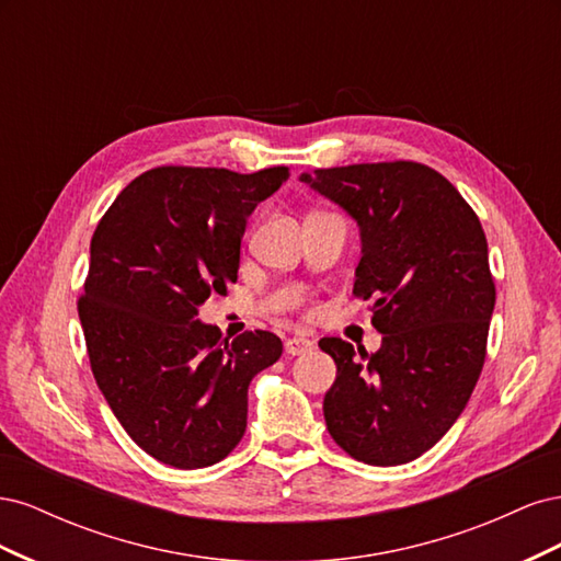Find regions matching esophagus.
I'll use <instances>...</instances> for the list:
<instances>
[{
	"label": "esophagus",
	"mask_w": 561,
	"mask_h": 561,
	"mask_svg": "<svg viewBox=\"0 0 561 561\" xmlns=\"http://www.w3.org/2000/svg\"><path fill=\"white\" fill-rule=\"evenodd\" d=\"M311 348H313V342L307 336H290L285 342V353L287 355H301V353H307Z\"/></svg>",
	"instance_id": "obj_1"
}]
</instances>
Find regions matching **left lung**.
<instances>
[{
  "label": "left lung",
  "instance_id": "8db88e82",
  "mask_svg": "<svg viewBox=\"0 0 561 561\" xmlns=\"http://www.w3.org/2000/svg\"><path fill=\"white\" fill-rule=\"evenodd\" d=\"M299 180L360 229L353 295L371 299L377 353L320 339L336 379L322 400L334 443L369 466L410 463L461 416L486 355L496 287L486 236L456 186L414 161L355 163Z\"/></svg>",
  "mask_w": 561,
  "mask_h": 561
}]
</instances>
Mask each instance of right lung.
I'll list each match as a JSON object with an SVG mask.
<instances>
[{"mask_svg": "<svg viewBox=\"0 0 561 561\" xmlns=\"http://www.w3.org/2000/svg\"><path fill=\"white\" fill-rule=\"evenodd\" d=\"M290 178L163 165L116 196L91 239L79 299L93 377L133 443L157 461L194 470L241 443L248 386L283 342L266 330L233 342L198 307L239 276L248 217Z\"/></svg>", "mask_w": 561, "mask_h": 561, "instance_id": "obj_1", "label": "right lung"}]
</instances>
